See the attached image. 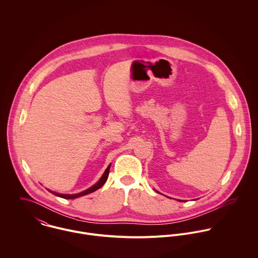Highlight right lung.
I'll return each mask as SVG.
<instances>
[{
  "label": "right lung",
  "mask_w": 258,
  "mask_h": 258,
  "mask_svg": "<svg viewBox=\"0 0 258 258\" xmlns=\"http://www.w3.org/2000/svg\"><path fill=\"white\" fill-rule=\"evenodd\" d=\"M110 165L107 167V169L105 170V172L103 173L102 177L100 178V180L96 183L95 184H93L92 186H90L89 188L81 191V192H78V194H74V195H66V194H58V192H55V191H52L50 189H47L49 190L50 192H52L53 195L57 196V197H60V198H63V199H67V200H72V199H76V198H79V197H82V196H85V195H88V194H91L95 190H97L98 188H100L103 184H105L107 178H108V175H109V170H110Z\"/></svg>",
  "instance_id": "add662e5"
}]
</instances>
